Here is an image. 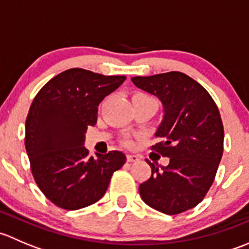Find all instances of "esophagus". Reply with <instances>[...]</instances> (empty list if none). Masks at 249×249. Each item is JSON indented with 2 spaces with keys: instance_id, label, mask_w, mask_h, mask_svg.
<instances>
[{
  "instance_id": "1",
  "label": "esophagus",
  "mask_w": 249,
  "mask_h": 249,
  "mask_svg": "<svg viewBox=\"0 0 249 249\" xmlns=\"http://www.w3.org/2000/svg\"><path fill=\"white\" fill-rule=\"evenodd\" d=\"M126 160L129 162H136V161H139L140 158L137 157V155H134V154H127L126 155Z\"/></svg>"
}]
</instances>
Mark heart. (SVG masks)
Listing matches in <instances>:
<instances>
[{"instance_id": "1", "label": "heart", "mask_w": 249, "mask_h": 249, "mask_svg": "<svg viewBox=\"0 0 249 249\" xmlns=\"http://www.w3.org/2000/svg\"><path fill=\"white\" fill-rule=\"evenodd\" d=\"M134 99L145 100V101H155L152 96H149V95H147V94H143V92H137V94H135Z\"/></svg>"}]
</instances>
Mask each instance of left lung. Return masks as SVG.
<instances>
[{"label":"left lung","mask_w":249,"mask_h":249,"mask_svg":"<svg viewBox=\"0 0 249 249\" xmlns=\"http://www.w3.org/2000/svg\"><path fill=\"white\" fill-rule=\"evenodd\" d=\"M132 83L161 101L164 118L155 132L154 152L170 158L167 166L149 160L152 176L140 184L142 200L165 214L195 207L210 190L223 155L224 129L207 90L182 72L132 77Z\"/></svg>","instance_id":"1"}]
</instances>
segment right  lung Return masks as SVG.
Instances as JSON below:
<instances>
[{"label":"right lung","mask_w":249,"mask_h":249,"mask_svg":"<svg viewBox=\"0 0 249 249\" xmlns=\"http://www.w3.org/2000/svg\"><path fill=\"white\" fill-rule=\"evenodd\" d=\"M126 79L70 69L49 80L32 101L25 124L31 171L47 199L65 210L99 201L113 172L126 161L124 153L89 157L88 126L97 122L99 105Z\"/></svg>","instance_id":"right-lung-1"}]
</instances>
